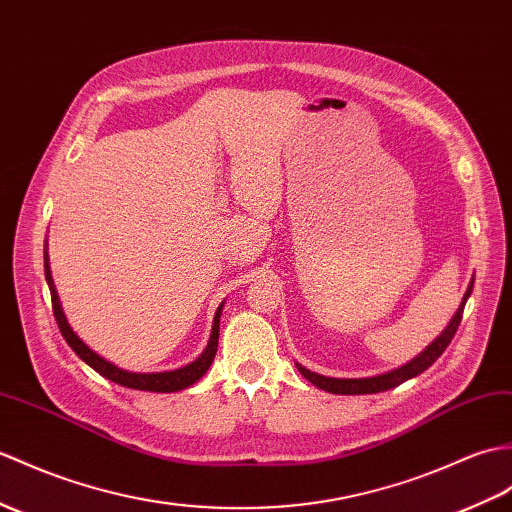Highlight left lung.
<instances>
[{
	"instance_id": "1",
	"label": "left lung",
	"mask_w": 512,
	"mask_h": 512,
	"mask_svg": "<svg viewBox=\"0 0 512 512\" xmlns=\"http://www.w3.org/2000/svg\"><path fill=\"white\" fill-rule=\"evenodd\" d=\"M471 290H473V279L469 281V288H467L465 296H462V303L458 305V312L451 316L449 325L441 331V336L434 338L432 344H427V347L417 355V358H412L408 364L395 368V371H388V373L375 375V377H360V379L358 377H355V379L347 377V379H342V377L318 375V373L310 371V368H305L299 362H296V368H299V373L307 379V382H312L320 390L331 392V395H375V392H384V390L395 388L403 382H408V379L421 375L425 368H430L438 358H441L443 351L449 347V342H451V338H454L456 329L460 325L462 310H465V303L471 296Z\"/></svg>"
}]
</instances>
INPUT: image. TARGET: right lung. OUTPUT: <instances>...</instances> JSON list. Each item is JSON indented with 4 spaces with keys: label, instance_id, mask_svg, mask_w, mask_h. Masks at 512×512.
Wrapping results in <instances>:
<instances>
[{
    "label": "right lung",
    "instance_id": "add662e5",
    "mask_svg": "<svg viewBox=\"0 0 512 512\" xmlns=\"http://www.w3.org/2000/svg\"><path fill=\"white\" fill-rule=\"evenodd\" d=\"M45 281H47V285H50L54 318H56L58 329H61V334L67 340L69 347L74 349L78 358L82 362H87L95 373H100L102 377L111 379V382H115V384L126 386V388H133V390H148V392H178V390H183V388H189L192 384H196L198 379L209 371L213 358H216L218 336H220V316H222L224 303L218 307L216 316H213L211 336H209V342H207L205 351H202L194 362H189V364H185L181 368H174V371H163V373H133V371H124V368L115 366L109 360H104L102 355H98L93 349H89L87 344L78 338L76 331L69 327L67 316L63 312L61 299H58L54 279H52L50 257H47V248H45Z\"/></svg>",
    "mask_w": 512,
    "mask_h": 512
}]
</instances>
